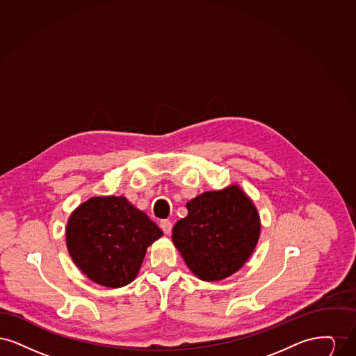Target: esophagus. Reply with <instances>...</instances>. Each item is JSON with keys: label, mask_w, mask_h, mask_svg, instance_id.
<instances>
[{"label": "esophagus", "mask_w": 356, "mask_h": 356, "mask_svg": "<svg viewBox=\"0 0 356 356\" xmlns=\"http://www.w3.org/2000/svg\"><path fill=\"white\" fill-rule=\"evenodd\" d=\"M160 228L165 235H170V231H172V222L170 220H161L160 221Z\"/></svg>", "instance_id": "esophagus-1"}]
</instances>
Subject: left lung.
Returning <instances> with one entry per match:
<instances>
[{
	"mask_svg": "<svg viewBox=\"0 0 356 356\" xmlns=\"http://www.w3.org/2000/svg\"><path fill=\"white\" fill-rule=\"evenodd\" d=\"M188 216L175 224L172 240L188 268L205 282H218L241 268L256 247L260 219L236 186L204 192L186 203Z\"/></svg>",
	"mask_w": 356,
	"mask_h": 356,
	"instance_id": "left-lung-1",
	"label": "left lung"
}]
</instances>
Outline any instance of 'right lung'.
Returning <instances> with one entry per match:
<instances>
[{
	"instance_id": "obj_1",
	"label": "right lung",
	"mask_w": 356,
	"mask_h": 356,
	"mask_svg": "<svg viewBox=\"0 0 356 356\" xmlns=\"http://www.w3.org/2000/svg\"><path fill=\"white\" fill-rule=\"evenodd\" d=\"M161 235L125 197H92L72 213L67 245L74 264L90 280L118 288L135 279L147 248Z\"/></svg>"
}]
</instances>
